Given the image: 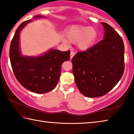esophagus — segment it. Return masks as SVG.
Returning <instances> with one entry per match:
<instances>
[{
    "instance_id": "obj_1",
    "label": "esophagus",
    "mask_w": 134,
    "mask_h": 134,
    "mask_svg": "<svg viewBox=\"0 0 134 134\" xmlns=\"http://www.w3.org/2000/svg\"><path fill=\"white\" fill-rule=\"evenodd\" d=\"M74 53L73 51H71V53H70V59H72V57H73L74 55Z\"/></svg>"
}]
</instances>
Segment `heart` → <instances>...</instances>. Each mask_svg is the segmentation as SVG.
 <instances>
[{"mask_svg": "<svg viewBox=\"0 0 134 134\" xmlns=\"http://www.w3.org/2000/svg\"><path fill=\"white\" fill-rule=\"evenodd\" d=\"M65 36L70 42L76 43L81 50H87L93 46L99 37L98 32L92 27L80 25L70 26L65 31ZM64 40V41L67 42Z\"/></svg>", "mask_w": 134, "mask_h": 134, "instance_id": "obj_1", "label": "heart"}]
</instances>
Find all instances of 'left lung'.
Segmentation results:
<instances>
[{"instance_id":"8db88e82","label":"left lung","mask_w":134,"mask_h":134,"mask_svg":"<svg viewBox=\"0 0 134 134\" xmlns=\"http://www.w3.org/2000/svg\"><path fill=\"white\" fill-rule=\"evenodd\" d=\"M103 40L72 58V72L79 91L88 97L104 96L110 91L124 74V44L118 33L102 22Z\"/></svg>"}]
</instances>
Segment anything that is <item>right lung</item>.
Here are the masks:
<instances>
[{
	"label": "right lung",
	"mask_w": 134,
	"mask_h": 134,
	"mask_svg": "<svg viewBox=\"0 0 134 134\" xmlns=\"http://www.w3.org/2000/svg\"><path fill=\"white\" fill-rule=\"evenodd\" d=\"M45 18L37 15L34 19ZM28 20L20 25L11 41L9 57L13 73L18 81L25 89L37 93H45L54 89L59 81L61 67L69 61L70 51H61L51 48L38 56L23 55L20 49V33Z\"/></svg>",
	"instance_id": "obj_1"
}]
</instances>
